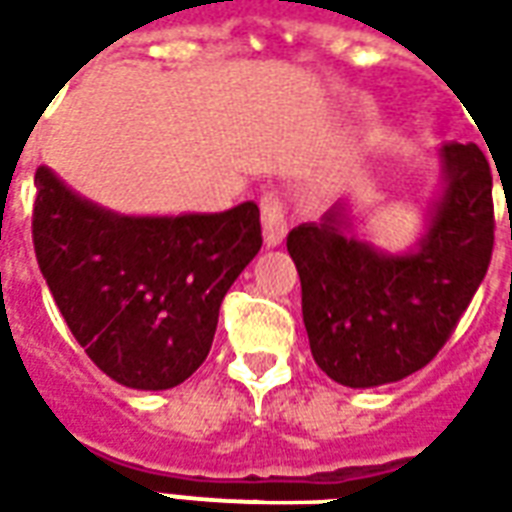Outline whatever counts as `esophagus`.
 <instances>
[{
    "label": "esophagus",
    "mask_w": 512,
    "mask_h": 512,
    "mask_svg": "<svg viewBox=\"0 0 512 512\" xmlns=\"http://www.w3.org/2000/svg\"><path fill=\"white\" fill-rule=\"evenodd\" d=\"M260 219H263V238H266L268 249H274L285 241L288 235V219H285V208L274 194H266L260 200Z\"/></svg>",
    "instance_id": "esophagus-1"
}]
</instances>
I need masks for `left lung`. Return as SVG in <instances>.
Here are the masks:
<instances>
[{"mask_svg": "<svg viewBox=\"0 0 512 512\" xmlns=\"http://www.w3.org/2000/svg\"><path fill=\"white\" fill-rule=\"evenodd\" d=\"M441 189L406 252L354 235L351 202L293 227L312 359L351 389L392 384L428 365L480 288L494 249V178L474 142L439 147Z\"/></svg>", "mask_w": 512, "mask_h": 512, "instance_id": "1", "label": "left lung"}]
</instances>
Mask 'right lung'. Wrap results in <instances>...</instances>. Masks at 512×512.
I'll list each match as a JSON object with an SVG mask.
<instances>
[{"label":"right lung","instance_id":"add662e5","mask_svg":"<svg viewBox=\"0 0 512 512\" xmlns=\"http://www.w3.org/2000/svg\"><path fill=\"white\" fill-rule=\"evenodd\" d=\"M32 241L73 337L117 384L172 389L205 362L219 307L263 246L260 208L126 216L35 172Z\"/></svg>","mask_w":512,"mask_h":512}]
</instances>
